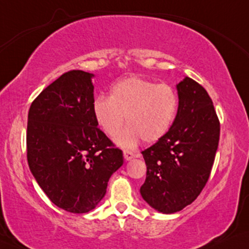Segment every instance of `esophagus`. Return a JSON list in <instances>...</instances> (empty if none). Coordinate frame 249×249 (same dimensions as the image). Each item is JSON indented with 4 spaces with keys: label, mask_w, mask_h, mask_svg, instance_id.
<instances>
[{
    "label": "esophagus",
    "mask_w": 249,
    "mask_h": 249,
    "mask_svg": "<svg viewBox=\"0 0 249 249\" xmlns=\"http://www.w3.org/2000/svg\"><path fill=\"white\" fill-rule=\"evenodd\" d=\"M123 154H124L125 161H131L132 159H134V157L138 156V155H135L134 153L130 152V150H124V152H123Z\"/></svg>",
    "instance_id": "1"
}]
</instances>
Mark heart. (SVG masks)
<instances>
[{
  "label": "heart",
  "instance_id": "b5f03b06",
  "mask_svg": "<svg viewBox=\"0 0 249 249\" xmlns=\"http://www.w3.org/2000/svg\"><path fill=\"white\" fill-rule=\"evenodd\" d=\"M179 107L178 94L166 84H156L140 75H131L112 85L109 97L93 102V115L101 130L122 148H133L142 139L152 143L168 133Z\"/></svg>",
  "mask_w": 249,
  "mask_h": 249
}]
</instances>
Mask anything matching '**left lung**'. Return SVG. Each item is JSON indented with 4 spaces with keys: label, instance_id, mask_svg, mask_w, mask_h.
Returning <instances> with one entry per match:
<instances>
[{
    "label": "left lung",
    "instance_id": "1",
    "mask_svg": "<svg viewBox=\"0 0 249 249\" xmlns=\"http://www.w3.org/2000/svg\"><path fill=\"white\" fill-rule=\"evenodd\" d=\"M177 117L168 133L143 150L142 199L163 213L180 212L208 181L219 141V122L204 88L185 77L177 84Z\"/></svg>",
    "mask_w": 249,
    "mask_h": 249
}]
</instances>
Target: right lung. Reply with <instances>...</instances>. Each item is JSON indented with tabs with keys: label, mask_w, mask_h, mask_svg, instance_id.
Instances as JSON below:
<instances>
[{
	"label": "right lung",
	"mask_w": 249,
	"mask_h": 249,
	"mask_svg": "<svg viewBox=\"0 0 249 249\" xmlns=\"http://www.w3.org/2000/svg\"><path fill=\"white\" fill-rule=\"evenodd\" d=\"M93 73L69 71L34 100L28 111L27 162L41 190L58 208L88 213L105 197L123 165V152L97 127Z\"/></svg>",
	"instance_id": "obj_1"
}]
</instances>
